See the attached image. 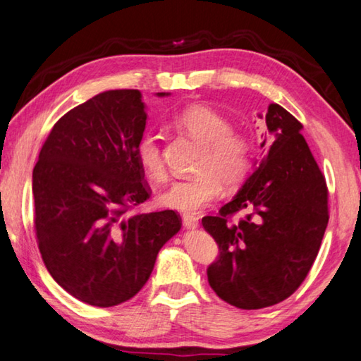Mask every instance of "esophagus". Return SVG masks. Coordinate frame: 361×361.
<instances>
[{
    "mask_svg": "<svg viewBox=\"0 0 361 361\" xmlns=\"http://www.w3.org/2000/svg\"><path fill=\"white\" fill-rule=\"evenodd\" d=\"M183 225H185L186 230H195L199 227V217L192 214H183Z\"/></svg>",
    "mask_w": 361,
    "mask_h": 361,
    "instance_id": "esophagus-1",
    "label": "esophagus"
}]
</instances>
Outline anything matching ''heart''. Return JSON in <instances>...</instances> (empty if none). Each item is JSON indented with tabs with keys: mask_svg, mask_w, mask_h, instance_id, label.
<instances>
[{
	"mask_svg": "<svg viewBox=\"0 0 361 361\" xmlns=\"http://www.w3.org/2000/svg\"><path fill=\"white\" fill-rule=\"evenodd\" d=\"M172 125L203 145L195 167L199 175L172 183L159 194L158 202L161 207L180 213H197L216 199L221 183L225 188H233L245 178L250 167V145L244 134L230 130L227 118L203 104H190L176 112ZM136 158L148 178H164V161L153 134L140 137Z\"/></svg>",
	"mask_w": 361,
	"mask_h": 361,
	"instance_id": "heart-1",
	"label": "heart"
}]
</instances>
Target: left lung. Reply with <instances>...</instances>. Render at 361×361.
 Instances as JSON below:
<instances>
[{
    "mask_svg": "<svg viewBox=\"0 0 361 361\" xmlns=\"http://www.w3.org/2000/svg\"><path fill=\"white\" fill-rule=\"evenodd\" d=\"M258 117L266 118V154L219 216L202 219L221 253L208 267L209 286L243 310L288 299L312 269L329 224L326 178L302 123L277 103ZM236 212L245 217L228 223Z\"/></svg>",
    "mask_w": 361,
    "mask_h": 361,
    "instance_id": "1",
    "label": "left lung"
}]
</instances>
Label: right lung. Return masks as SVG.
<instances>
[{
	"label": "right lung",
	"mask_w": 361,
	"mask_h": 361,
	"mask_svg": "<svg viewBox=\"0 0 361 361\" xmlns=\"http://www.w3.org/2000/svg\"><path fill=\"white\" fill-rule=\"evenodd\" d=\"M145 123L139 90L102 92L58 120L32 171L42 259L56 283L89 305L134 298L181 228L172 209L125 214L150 197L136 158Z\"/></svg>",
	"instance_id": "1"
}]
</instances>
